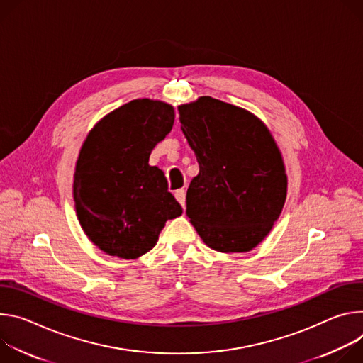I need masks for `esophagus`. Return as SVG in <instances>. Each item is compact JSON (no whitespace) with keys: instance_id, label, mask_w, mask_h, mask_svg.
<instances>
[{"instance_id":"esophagus-1","label":"esophagus","mask_w":363,"mask_h":363,"mask_svg":"<svg viewBox=\"0 0 363 363\" xmlns=\"http://www.w3.org/2000/svg\"><path fill=\"white\" fill-rule=\"evenodd\" d=\"M174 196H176V199H177V202L184 208V206H186V191H184L183 189L176 190Z\"/></svg>"}]
</instances>
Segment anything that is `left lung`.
<instances>
[{"label": "left lung", "mask_w": 363, "mask_h": 363, "mask_svg": "<svg viewBox=\"0 0 363 363\" xmlns=\"http://www.w3.org/2000/svg\"><path fill=\"white\" fill-rule=\"evenodd\" d=\"M182 131L199 174L187 209L199 236L218 252H248L261 244L287 197L283 155L252 112L212 96L179 106Z\"/></svg>", "instance_id": "1"}]
</instances>
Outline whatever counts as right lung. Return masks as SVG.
I'll use <instances>...</instances> for the list:
<instances>
[{
  "mask_svg": "<svg viewBox=\"0 0 363 363\" xmlns=\"http://www.w3.org/2000/svg\"><path fill=\"white\" fill-rule=\"evenodd\" d=\"M173 123L170 104L134 99L99 119L79 151L76 215L86 236L111 257L140 258L155 247L166 222L183 213L164 173L148 164Z\"/></svg>",
  "mask_w": 363,
  "mask_h": 363,
  "instance_id": "add662e5",
  "label": "right lung"
}]
</instances>
